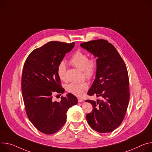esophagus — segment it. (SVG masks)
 Listing matches in <instances>:
<instances>
[{
  "label": "esophagus",
  "mask_w": 152,
  "mask_h": 152,
  "mask_svg": "<svg viewBox=\"0 0 152 152\" xmlns=\"http://www.w3.org/2000/svg\"><path fill=\"white\" fill-rule=\"evenodd\" d=\"M83 99H82V98H78V102H83Z\"/></svg>",
  "instance_id": "34e87169"
}]
</instances>
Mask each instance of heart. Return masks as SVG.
<instances>
[{
	"instance_id": "heart-1",
	"label": "heart",
	"mask_w": 152,
	"mask_h": 152,
	"mask_svg": "<svg viewBox=\"0 0 152 152\" xmlns=\"http://www.w3.org/2000/svg\"><path fill=\"white\" fill-rule=\"evenodd\" d=\"M70 62L75 67L84 72V75L87 79L93 78L96 72L97 63L94 59L89 60L87 54L83 51L75 52L70 60ZM66 66L64 61L61 62L57 68L59 77L64 81L66 80ZM88 88V84L86 82L81 83H71L66 86L67 91L75 96H80Z\"/></svg>"
}]
</instances>
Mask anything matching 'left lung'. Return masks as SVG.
<instances>
[{
	"mask_svg": "<svg viewBox=\"0 0 152 152\" xmlns=\"http://www.w3.org/2000/svg\"><path fill=\"white\" fill-rule=\"evenodd\" d=\"M80 47L97 59L95 79L88 95L102 99L86 100L93 110L86 115L90 126L99 133H108L118 127L125 116L130 99L126 65L115 47L107 40H94Z\"/></svg>",
	"mask_w": 152,
	"mask_h": 152,
	"instance_id": "obj_1",
	"label": "left lung"
}]
</instances>
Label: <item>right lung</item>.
<instances>
[{
  "label": "right lung",
  "instance_id": "add662e5",
  "mask_svg": "<svg viewBox=\"0 0 152 152\" xmlns=\"http://www.w3.org/2000/svg\"><path fill=\"white\" fill-rule=\"evenodd\" d=\"M75 44L49 42L33 50L24 64L22 91L26 113L34 126L43 133L59 131L66 121L68 110L77 103L72 93L61 97L60 102L52 100L55 93H64L57 68Z\"/></svg>",
  "mask_w": 152,
  "mask_h": 152
}]
</instances>
